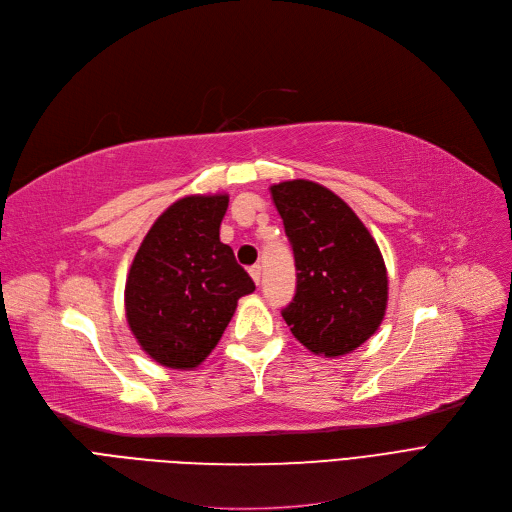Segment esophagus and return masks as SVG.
<instances>
[{
	"instance_id": "1",
	"label": "esophagus",
	"mask_w": 512,
	"mask_h": 512,
	"mask_svg": "<svg viewBox=\"0 0 512 512\" xmlns=\"http://www.w3.org/2000/svg\"><path fill=\"white\" fill-rule=\"evenodd\" d=\"M249 274H251L253 282H255V284H259V282H261V265H253L251 270H249Z\"/></svg>"
}]
</instances>
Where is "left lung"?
<instances>
[{"label":"left lung","mask_w":512,"mask_h":512,"mask_svg":"<svg viewBox=\"0 0 512 512\" xmlns=\"http://www.w3.org/2000/svg\"><path fill=\"white\" fill-rule=\"evenodd\" d=\"M294 253L297 290L282 317L311 353L355 351L382 324L388 276L382 253L355 211L326 186L290 180L272 186Z\"/></svg>","instance_id":"left-lung-1"}]
</instances>
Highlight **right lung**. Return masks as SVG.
Here are the masks:
<instances>
[{"label":"right lung","instance_id":"right-lung-1","mask_svg":"<svg viewBox=\"0 0 512 512\" xmlns=\"http://www.w3.org/2000/svg\"><path fill=\"white\" fill-rule=\"evenodd\" d=\"M228 195L184 197L159 215L126 280L128 326L143 351L172 369L197 367L218 344L236 303L255 290L220 242Z\"/></svg>","mask_w":512,"mask_h":512}]
</instances>
